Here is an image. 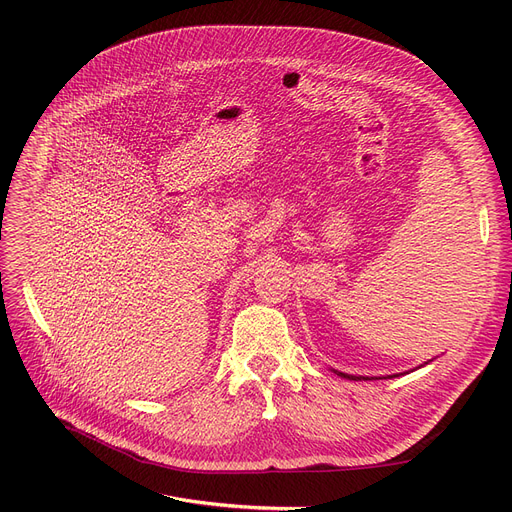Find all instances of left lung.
<instances>
[{"label":"left lung","mask_w":512,"mask_h":512,"mask_svg":"<svg viewBox=\"0 0 512 512\" xmlns=\"http://www.w3.org/2000/svg\"><path fill=\"white\" fill-rule=\"evenodd\" d=\"M340 375H342V378H348V380H357V382H359V380H367V378H357V375H346V373H340Z\"/></svg>","instance_id":"8db88e82"}]
</instances>
